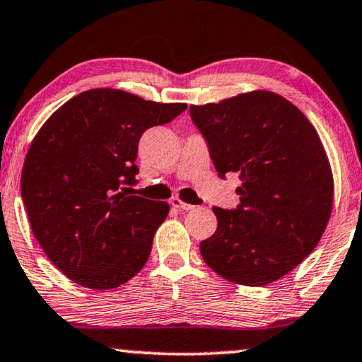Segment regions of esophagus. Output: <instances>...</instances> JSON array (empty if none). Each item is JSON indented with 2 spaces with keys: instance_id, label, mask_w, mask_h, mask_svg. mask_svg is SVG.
<instances>
[{
  "instance_id": "1",
  "label": "esophagus",
  "mask_w": 362,
  "mask_h": 362,
  "mask_svg": "<svg viewBox=\"0 0 362 362\" xmlns=\"http://www.w3.org/2000/svg\"><path fill=\"white\" fill-rule=\"evenodd\" d=\"M170 204L173 207H176V209H180V211H192L194 209V206L192 204H187V202H185V201H181L180 197H173L171 201H170Z\"/></svg>"
}]
</instances>
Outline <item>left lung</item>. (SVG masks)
Instances as JSON below:
<instances>
[{"label":"left lung","mask_w":362,"mask_h":362,"mask_svg":"<svg viewBox=\"0 0 362 362\" xmlns=\"http://www.w3.org/2000/svg\"><path fill=\"white\" fill-rule=\"evenodd\" d=\"M189 112L218 176L242 180L237 209H212L217 230L201 242L204 261L235 284L281 279L312 253L332 216L333 175L315 127L271 91Z\"/></svg>","instance_id":"8db88e82"}]
</instances>
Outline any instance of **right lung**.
<instances>
[{"mask_svg": "<svg viewBox=\"0 0 362 362\" xmlns=\"http://www.w3.org/2000/svg\"><path fill=\"white\" fill-rule=\"evenodd\" d=\"M186 104H161L96 88L71 98L42 125L25 155L21 196L34 237L76 284L107 291L137 274L170 206L127 196L146 129Z\"/></svg>", "mask_w": 362, "mask_h": 362, "instance_id": "obj_1", "label": "right lung"}]
</instances>
